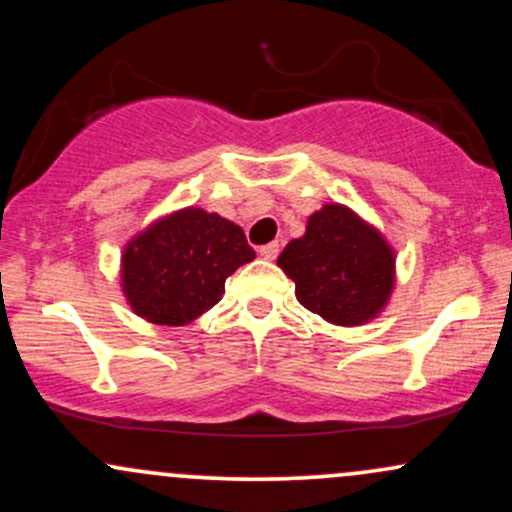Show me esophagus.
I'll return each instance as SVG.
<instances>
[{
    "mask_svg": "<svg viewBox=\"0 0 512 512\" xmlns=\"http://www.w3.org/2000/svg\"><path fill=\"white\" fill-rule=\"evenodd\" d=\"M260 255L264 257V260H274L276 255H279V243H276V240H272V243H267V245H260Z\"/></svg>",
    "mask_w": 512,
    "mask_h": 512,
    "instance_id": "1",
    "label": "esophagus"
}]
</instances>
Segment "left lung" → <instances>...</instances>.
Masks as SVG:
<instances>
[{"instance_id":"left-lung-1","label":"left lung","mask_w":512,"mask_h":512,"mask_svg":"<svg viewBox=\"0 0 512 512\" xmlns=\"http://www.w3.org/2000/svg\"><path fill=\"white\" fill-rule=\"evenodd\" d=\"M279 267L296 284V298L332 325H361L383 310L395 284V255L354 211L327 204L291 240Z\"/></svg>"}]
</instances>
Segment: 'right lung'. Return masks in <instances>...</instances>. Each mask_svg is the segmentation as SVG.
Returning <instances> with one entry per match:
<instances>
[{
	"label": "right lung",
	"instance_id": "obj_1",
	"mask_svg": "<svg viewBox=\"0 0 512 512\" xmlns=\"http://www.w3.org/2000/svg\"><path fill=\"white\" fill-rule=\"evenodd\" d=\"M255 260L243 228L182 209L134 238L122 257V286L134 313L178 327L221 301L226 279Z\"/></svg>",
	"mask_w": 512,
	"mask_h": 512
}]
</instances>
